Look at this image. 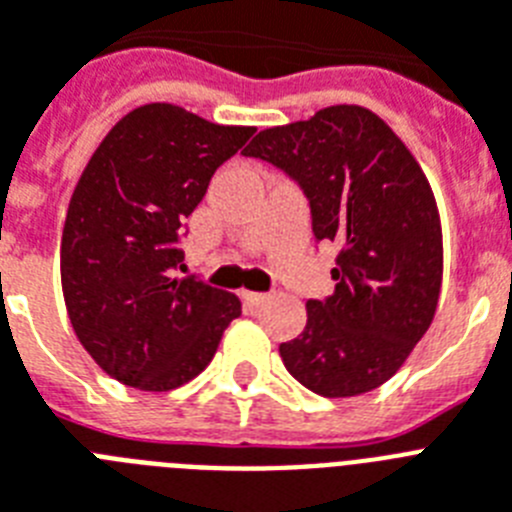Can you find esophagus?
<instances>
[{"label":"esophagus","instance_id":"obj_1","mask_svg":"<svg viewBox=\"0 0 512 512\" xmlns=\"http://www.w3.org/2000/svg\"><path fill=\"white\" fill-rule=\"evenodd\" d=\"M240 298H243L246 303H251V306H261V303L269 301V295L266 293H251V290H243V293H240Z\"/></svg>","mask_w":512,"mask_h":512}]
</instances>
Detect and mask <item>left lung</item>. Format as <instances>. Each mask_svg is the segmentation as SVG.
Listing matches in <instances>:
<instances>
[{"label": "left lung", "instance_id": "obj_1", "mask_svg": "<svg viewBox=\"0 0 512 512\" xmlns=\"http://www.w3.org/2000/svg\"><path fill=\"white\" fill-rule=\"evenodd\" d=\"M246 156L301 185L316 243H340L335 293L306 303L303 332L280 345L285 369L324 398L377 390L437 311L442 230L429 180L387 122L356 104L261 130Z\"/></svg>", "mask_w": 512, "mask_h": 512}]
</instances>
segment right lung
<instances>
[{
  "instance_id": "right-lung-1",
  "label": "right lung",
  "mask_w": 512,
  "mask_h": 512,
  "mask_svg": "<svg viewBox=\"0 0 512 512\" xmlns=\"http://www.w3.org/2000/svg\"><path fill=\"white\" fill-rule=\"evenodd\" d=\"M253 128L175 104L128 112L88 159L62 230V293L80 345L135 390L167 392L209 366L238 295L183 269V222Z\"/></svg>"
}]
</instances>
